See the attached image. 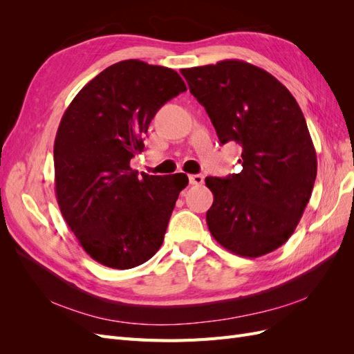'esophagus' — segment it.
Returning <instances> with one entry per match:
<instances>
[{"label":"esophagus","mask_w":354,"mask_h":354,"mask_svg":"<svg viewBox=\"0 0 354 354\" xmlns=\"http://www.w3.org/2000/svg\"><path fill=\"white\" fill-rule=\"evenodd\" d=\"M189 181H190V185L199 186L203 183V176L202 174H192V176H189Z\"/></svg>","instance_id":"1"}]
</instances>
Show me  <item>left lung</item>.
Here are the masks:
<instances>
[{"label": "left lung", "mask_w": 354, "mask_h": 354, "mask_svg": "<svg viewBox=\"0 0 354 354\" xmlns=\"http://www.w3.org/2000/svg\"><path fill=\"white\" fill-rule=\"evenodd\" d=\"M221 145L241 146V173L207 177L211 234L227 251L257 259L294 233L312 196L316 151L294 95L264 69L227 59L181 69Z\"/></svg>", "instance_id": "8db88e82"}]
</instances>
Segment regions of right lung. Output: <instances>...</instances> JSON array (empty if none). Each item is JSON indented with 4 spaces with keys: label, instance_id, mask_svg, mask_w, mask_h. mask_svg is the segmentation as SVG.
I'll use <instances>...</instances> for the list:
<instances>
[{
    "label": "right lung",
    "instance_id": "add662e5",
    "mask_svg": "<svg viewBox=\"0 0 354 354\" xmlns=\"http://www.w3.org/2000/svg\"><path fill=\"white\" fill-rule=\"evenodd\" d=\"M186 91L180 75L142 60L106 68L75 95L55 140V185L62 216L93 260L125 270L164 242L189 178L137 177L130 167L162 104Z\"/></svg>",
    "mask_w": 354,
    "mask_h": 354
}]
</instances>
